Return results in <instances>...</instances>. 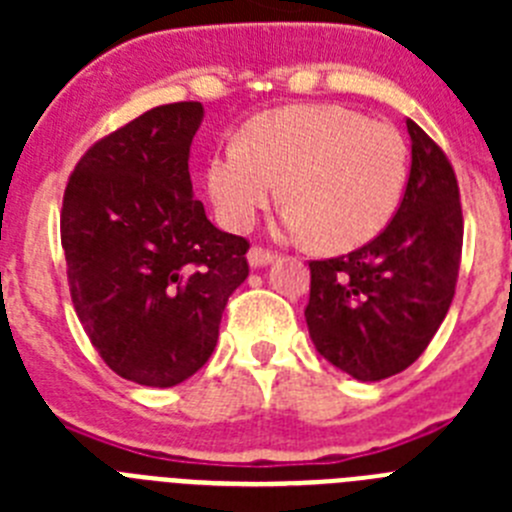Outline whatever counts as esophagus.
Returning a JSON list of instances; mask_svg holds the SVG:
<instances>
[{
	"mask_svg": "<svg viewBox=\"0 0 512 512\" xmlns=\"http://www.w3.org/2000/svg\"><path fill=\"white\" fill-rule=\"evenodd\" d=\"M269 264H274V253L264 251V248H251L248 251V266L251 269H264Z\"/></svg>",
	"mask_w": 512,
	"mask_h": 512,
	"instance_id": "34e87169",
	"label": "esophagus"
}]
</instances>
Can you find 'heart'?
Listing matches in <instances>:
<instances>
[{
  "label": "heart",
  "instance_id": "obj_1",
  "mask_svg": "<svg viewBox=\"0 0 512 512\" xmlns=\"http://www.w3.org/2000/svg\"><path fill=\"white\" fill-rule=\"evenodd\" d=\"M408 179V148L387 122L338 104H297L256 115L241 143L215 151L205 187L217 220L243 233L274 200L282 228L325 251H354L395 215Z\"/></svg>",
  "mask_w": 512,
  "mask_h": 512
}]
</instances>
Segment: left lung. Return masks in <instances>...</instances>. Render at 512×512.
I'll use <instances>...</instances> for the list:
<instances>
[{"label": "left lung", "mask_w": 512, "mask_h": 512, "mask_svg": "<svg viewBox=\"0 0 512 512\" xmlns=\"http://www.w3.org/2000/svg\"><path fill=\"white\" fill-rule=\"evenodd\" d=\"M413 164L392 223L348 256L310 264L305 320L320 356L359 382L408 369L454 300L459 187L449 158L408 120Z\"/></svg>", "instance_id": "obj_1"}]
</instances>
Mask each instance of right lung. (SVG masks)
<instances>
[{
	"label": "right lung",
	"mask_w": 512,
	"mask_h": 512,
	"mask_svg": "<svg viewBox=\"0 0 512 512\" xmlns=\"http://www.w3.org/2000/svg\"><path fill=\"white\" fill-rule=\"evenodd\" d=\"M200 102L161 104L94 143L63 194L71 300L104 364L174 387L217 346L228 297L248 277L246 238L194 200L189 146Z\"/></svg>",
	"instance_id": "add662e5"
}]
</instances>
